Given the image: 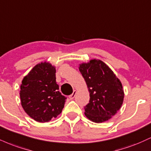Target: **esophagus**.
Listing matches in <instances>:
<instances>
[{
	"label": "esophagus",
	"mask_w": 151,
	"mask_h": 151,
	"mask_svg": "<svg viewBox=\"0 0 151 151\" xmlns=\"http://www.w3.org/2000/svg\"><path fill=\"white\" fill-rule=\"evenodd\" d=\"M76 93H77V91H75V90H74V91H73V93H72V94H71L70 96H69V98H70V100H72V99H74V98L75 97V95H76Z\"/></svg>",
	"instance_id": "esophagus-1"
}]
</instances>
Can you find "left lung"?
<instances>
[{
    "instance_id": "left-lung-1",
    "label": "left lung",
    "mask_w": 151,
    "mask_h": 151,
    "mask_svg": "<svg viewBox=\"0 0 151 151\" xmlns=\"http://www.w3.org/2000/svg\"><path fill=\"white\" fill-rule=\"evenodd\" d=\"M90 95L84 107L85 115L93 122L110 119L117 113L124 101L122 85L111 69L100 60H91L79 65Z\"/></svg>"
}]
</instances>
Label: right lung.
<instances>
[{
	"label": "right lung",
	"mask_w": 151,
	"mask_h": 151,
	"mask_svg": "<svg viewBox=\"0 0 151 151\" xmlns=\"http://www.w3.org/2000/svg\"><path fill=\"white\" fill-rule=\"evenodd\" d=\"M55 68L48 63L36 65L20 86L22 106L39 122H47L61 113L67 98L59 91Z\"/></svg>",
	"instance_id": "add662e5"
}]
</instances>
